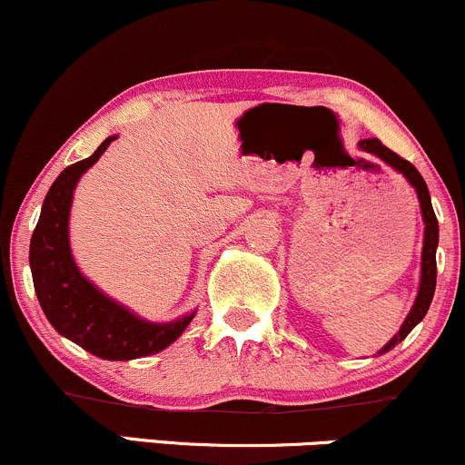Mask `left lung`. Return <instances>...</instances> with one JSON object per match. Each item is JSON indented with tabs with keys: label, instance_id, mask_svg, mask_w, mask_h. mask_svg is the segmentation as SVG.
<instances>
[{
	"label": "left lung",
	"instance_id": "8db88e82",
	"mask_svg": "<svg viewBox=\"0 0 465 465\" xmlns=\"http://www.w3.org/2000/svg\"><path fill=\"white\" fill-rule=\"evenodd\" d=\"M359 148L365 153L376 154L381 157L387 165H391L396 173L402 174L404 179L409 181L411 188L415 190L420 201V212H421V221H424V244H421V269H420V288L418 295H415L413 306L404 319L402 325H400L398 334H393V339L389 341L385 348L378 350V354H385V351L393 350L400 341L407 339V334L411 330L418 325L421 319L426 317L429 312L430 302H433L435 295V282H437V260H435V251H437V242H440V225H437V218L433 212V205H430V194L429 188H426V181L421 179V174L415 170L413 163H409L407 159H402L400 154L393 151H389L387 146H382L381 140L371 137V140H361Z\"/></svg>",
	"mask_w": 465,
	"mask_h": 465
}]
</instances>
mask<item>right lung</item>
I'll use <instances>...</instances> for the list:
<instances>
[{"mask_svg": "<svg viewBox=\"0 0 465 465\" xmlns=\"http://www.w3.org/2000/svg\"><path fill=\"white\" fill-rule=\"evenodd\" d=\"M117 135L95 148L92 157L58 174L30 240V271L47 322L65 339L104 361H131L157 354L183 334L196 312L154 323L104 295L83 275L69 247V212L80 177L98 162Z\"/></svg>", "mask_w": 465, "mask_h": 465, "instance_id": "right-lung-1", "label": "right lung"}]
</instances>
